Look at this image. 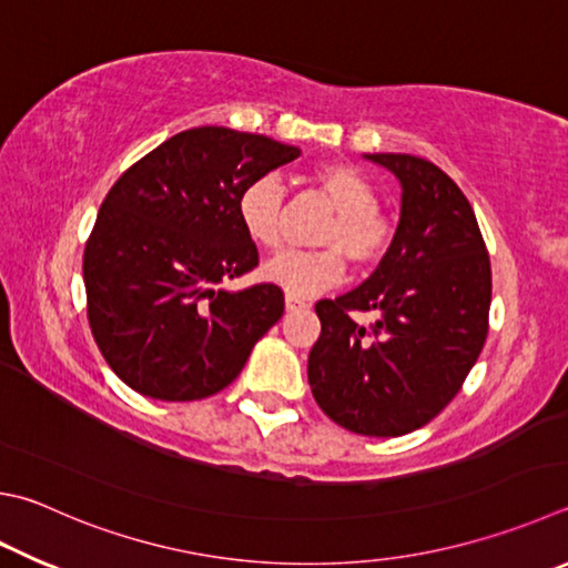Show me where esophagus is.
<instances>
[{
	"label": "esophagus",
	"instance_id": "34e87169",
	"mask_svg": "<svg viewBox=\"0 0 568 568\" xmlns=\"http://www.w3.org/2000/svg\"><path fill=\"white\" fill-rule=\"evenodd\" d=\"M303 307H307L305 301H301V297L295 295H285V311L293 313V311H303Z\"/></svg>",
	"mask_w": 568,
	"mask_h": 568
}]
</instances>
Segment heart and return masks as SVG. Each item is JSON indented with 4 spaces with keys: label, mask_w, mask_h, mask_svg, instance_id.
Masks as SVG:
<instances>
[{
    "label": "heart",
    "mask_w": 568,
    "mask_h": 568,
    "mask_svg": "<svg viewBox=\"0 0 568 568\" xmlns=\"http://www.w3.org/2000/svg\"><path fill=\"white\" fill-rule=\"evenodd\" d=\"M311 185L333 203V219L317 231L320 251H291L263 267L265 281L291 295H317L345 275V257L357 267L377 265L395 243V221L377 205V185L365 171L345 161L317 163ZM285 193L273 176L251 181L239 195V219L248 239L263 251L283 248Z\"/></svg>",
    "instance_id": "heart-1"
}]
</instances>
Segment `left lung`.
I'll use <instances>...</instances> for the list:
<instances>
[{
  "mask_svg": "<svg viewBox=\"0 0 568 568\" xmlns=\"http://www.w3.org/2000/svg\"><path fill=\"white\" fill-rule=\"evenodd\" d=\"M402 183L389 253L355 291L317 301L313 397L339 427L399 437L445 409L489 333L491 265L477 215L445 171L409 153H367ZM353 312H373L369 326Z\"/></svg>",
  "mask_w": 568,
  "mask_h": 568,
  "instance_id": "8db88e82",
  "label": "left lung"
}]
</instances>
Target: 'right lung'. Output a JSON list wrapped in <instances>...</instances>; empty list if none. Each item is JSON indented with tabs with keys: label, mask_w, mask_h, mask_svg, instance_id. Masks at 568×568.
<instances>
[{
	"label": "right lung",
	"mask_w": 568,
	"mask_h": 568,
	"mask_svg": "<svg viewBox=\"0 0 568 568\" xmlns=\"http://www.w3.org/2000/svg\"><path fill=\"white\" fill-rule=\"evenodd\" d=\"M301 149L225 126L181 131L121 173L84 248L87 315L131 389L166 402L229 387L283 317L275 283H221L257 267L239 195Z\"/></svg>",
	"instance_id": "right-lung-1"
}]
</instances>
